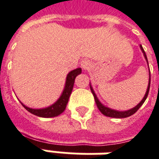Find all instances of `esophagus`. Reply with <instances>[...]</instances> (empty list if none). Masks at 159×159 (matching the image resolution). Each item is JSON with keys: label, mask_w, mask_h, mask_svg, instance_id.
Listing matches in <instances>:
<instances>
[{"label": "esophagus", "mask_w": 159, "mask_h": 159, "mask_svg": "<svg viewBox=\"0 0 159 159\" xmlns=\"http://www.w3.org/2000/svg\"><path fill=\"white\" fill-rule=\"evenodd\" d=\"M81 66H82V69L84 70H86V69H90V67L91 66V62L88 60H84L81 62Z\"/></svg>", "instance_id": "esophagus-1"}]
</instances>
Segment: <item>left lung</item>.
<instances>
[{
    "instance_id": "8db88e82",
    "label": "left lung",
    "mask_w": 159,
    "mask_h": 159,
    "mask_svg": "<svg viewBox=\"0 0 159 159\" xmlns=\"http://www.w3.org/2000/svg\"><path fill=\"white\" fill-rule=\"evenodd\" d=\"M140 48H141L142 52H143V56H144L145 60H146V61H147V64H148V66H149V63H148V60H147L146 53H145L144 50H143V47H142L141 45H140ZM149 70H150V69H149ZM150 84H151V72L149 71V84H148V87H147V90H146V92H145V95L144 97H143V98L141 100V102H140L137 106H135L134 107L131 108V109H129V110H127V111H118V110H114V109H112V108H109V107L104 106L101 102L99 101V99L98 98L96 93H95V91H94V90H93V88H92V86H91L90 84V90H91V92H92V94H93V96H94V98H95V102H96L97 107H98V108L99 109V111L101 112V113H103L104 115H106V116H107V117L122 119V118H127V117H129V116H131V115H133L134 112H136V111L139 109L140 107H142V105L144 103V101L146 100V98H147V97H148V94H149Z\"/></svg>"
}]
</instances>
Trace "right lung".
Instances as JSON below:
<instances>
[{
  "instance_id": "1",
  "label": "right lung",
  "mask_w": 159,
  "mask_h": 159,
  "mask_svg": "<svg viewBox=\"0 0 159 159\" xmlns=\"http://www.w3.org/2000/svg\"><path fill=\"white\" fill-rule=\"evenodd\" d=\"M81 73H82V69L81 68L75 69L69 72V74L67 75V77H66V83H65V86H64V89H63L61 95L58 98L57 101L53 103L51 106L45 107V108L35 109V108H30V107H26L25 105H24L21 102L22 106L25 107L28 112H30V113L37 115L39 117L52 118L60 115L66 109L67 104L69 102V97H70V94H71L72 90H73L75 79Z\"/></svg>"
}]
</instances>
